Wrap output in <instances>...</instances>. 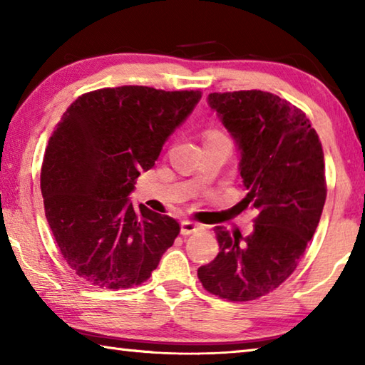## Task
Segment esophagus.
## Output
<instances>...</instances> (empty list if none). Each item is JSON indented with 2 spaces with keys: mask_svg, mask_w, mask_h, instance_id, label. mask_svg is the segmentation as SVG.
<instances>
[{
  "mask_svg": "<svg viewBox=\"0 0 365 365\" xmlns=\"http://www.w3.org/2000/svg\"><path fill=\"white\" fill-rule=\"evenodd\" d=\"M197 228H200V225L197 224H195V222H191V220H183L182 224H180V233L183 235V237H187V235H191V233H195Z\"/></svg>",
  "mask_w": 365,
  "mask_h": 365,
  "instance_id": "1",
  "label": "esophagus"
}]
</instances>
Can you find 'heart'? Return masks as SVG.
I'll return each mask as SVG.
<instances>
[{
    "label": "heart",
    "instance_id": "obj_1",
    "mask_svg": "<svg viewBox=\"0 0 365 365\" xmlns=\"http://www.w3.org/2000/svg\"><path fill=\"white\" fill-rule=\"evenodd\" d=\"M222 137H225V135L219 130H209L206 135V138H222Z\"/></svg>",
    "mask_w": 365,
    "mask_h": 365
}]
</instances>
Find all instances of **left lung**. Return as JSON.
<instances>
[{"instance_id": "obj_1", "label": "left lung", "mask_w": 365, "mask_h": 365, "mask_svg": "<svg viewBox=\"0 0 365 365\" xmlns=\"http://www.w3.org/2000/svg\"><path fill=\"white\" fill-rule=\"evenodd\" d=\"M209 106L237 140L240 175L256 211L252 233L215 227L219 255L197 269L209 293L252 301L279 288L316 233L327 197L324 151L301 109L269 91L211 93Z\"/></svg>"}]
</instances>
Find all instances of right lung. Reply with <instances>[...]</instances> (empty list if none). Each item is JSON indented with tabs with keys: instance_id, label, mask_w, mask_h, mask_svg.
I'll list each match as a JSON object with an SVG mask.
<instances>
[{
	"instance_id": "obj_1",
	"label": "right lung",
	"mask_w": 365,
	"mask_h": 365,
	"mask_svg": "<svg viewBox=\"0 0 365 365\" xmlns=\"http://www.w3.org/2000/svg\"><path fill=\"white\" fill-rule=\"evenodd\" d=\"M201 91L125 85L78 96L49 137L41 165L45 215L67 265L98 288L150 279L180 225L128 201Z\"/></svg>"
}]
</instances>
